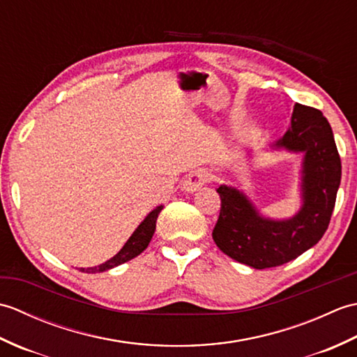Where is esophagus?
<instances>
[{
  "mask_svg": "<svg viewBox=\"0 0 357 357\" xmlns=\"http://www.w3.org/2000/svg\"><path fill=\"white\" fill-rule=\"evenodd\" d=\"M210 173L206 169H198L188 174L187 179L184 181V185H183V190L187 193H195L198 192L199 188H202L204 184H207L210 181Z\"/></svg>",
  "mask_w": 357,
  "mask_h": 357,
  "instance_id": "34e87169",
  "label": "esophagus"
}]
</instances>
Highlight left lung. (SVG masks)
I'll return each mask as SVG.
<instances>
[{
    "mask_svg": "<svg viewBox=\"0 0 357 357\" xmlns=\"http://www.w3.org/2000/svg\"><path fill=\"white\" fill-rule=\"evenodd\" d=\"M271 149L302 153L298 213L288 219L261 215L236 187L219 185L221 213L213 241L231 259L256 270L290 262L316 245L328 229L340 185L342 165L331 127L321 110L294 104L291 123Z\"/></svg>",
    "mask_w": 357,
    "mask_h": 357,
    "instance_id": "obj_1",
    "label": "left lung"
}]
</instances>
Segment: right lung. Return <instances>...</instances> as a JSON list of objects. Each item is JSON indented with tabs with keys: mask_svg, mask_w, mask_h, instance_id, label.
Returning <instances> with one entry per match:
<instances>
[{
	"mask_svg": "<svg viewBox=\"0 0 357 357\" xmlns=\"http://www.w3.org/2000/svg\"><path fill=\"white\" fill-rule=\"evenodd\" d=\"M162 207L164 206H158L156 208L151 210L150 213L146 216V219H144V221L138 225V229L132 233V236L127 239L124 247L121 248L115 256L110 257L109 261H105L101 265H96V267L79 268V270L84 273H102V271H107L110 268H115V267H118V265L130 261V259H133V257L141 255L144 250L147 248L149 242L151 241V236H153L155 229H156V219H158V215L161 213Z\"/></svg>",
	"mask_w": 357,
	"mask_h": 357,
	"instance_id": "add662e5",
	"label": "right lung"
}]
</instances>
